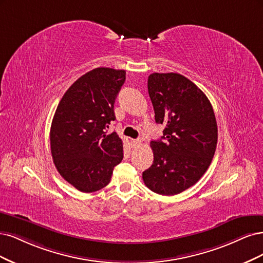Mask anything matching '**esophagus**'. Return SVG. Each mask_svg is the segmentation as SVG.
I'll list each match as a JSON object with an SVG mask.
<instances>
[{
	"label": "esophagus",
	"mask_w": 263,
	"mask_h": 263,
	"mask_svg": "<svg viewBox=\"0 0 263 263\" xmlns=\"http://www.w3.org/2000/svg\"><path fill=\"white\" fill-rule=\"evenodd\" d=\"M141 144H142L141 140H131V145H132V147H137V146L141 145Z\"/></svg>",
	"instance_id": "1"
}]
</instances>
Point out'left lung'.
<instances>
[{
	"label": "left lung",
	"instance_id": "1",
	"mask_svg": "<svg viewBox=\"0 0 263 263\" xmlns=\"http://www.w3.org/2000/svg\"><path fill=\"white\" fill-rule=\"evenodd\" d=\"M147 89L155 121L165 128L162 139L151 142L154 162L143 181L158 194L175 196L208 171L217 144L215 115L204 92L181 74H151Z\"/></svg>",
	"mask_w": 263,
	"mask_h": 263
}]
</instances>
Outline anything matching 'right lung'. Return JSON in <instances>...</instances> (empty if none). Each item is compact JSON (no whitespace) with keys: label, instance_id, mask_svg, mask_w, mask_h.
I'll return each instance as SVG.
<instances>
[{"label":"right lung","instance_id":"add662e5","mask_svg":"<svg viewBox=\"0 0 263 263\" xmlns=\"http://www.w3.org/2000/svg\"><path fill=\"white\" fill-rule=\"evenodd\" d=\"M124 82V70L97 67L75 81L57 107L50 129L53 163L82 192L106 187L123 158L122 140L107 131L116 120L115 100Z\"/></svg>","mask_w":263,"mask_h":263}]
</instances>
